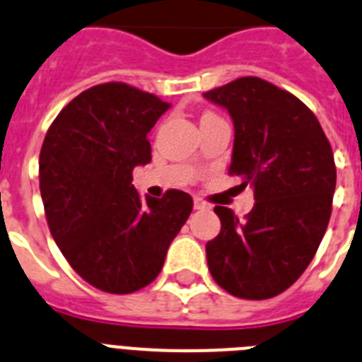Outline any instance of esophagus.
<instances>
[{"label": "esophagus", "mask_w": 362, "mask_h": 362, "mask_svg": "<svg viewBox=\"0 0 362 362\" xmlns=\"http://www.w3.org/2000/svg\"><path fill=\"white\" fill-rule=\"evenodd\" d=\"M193 207H194V209H209V207H211V206H209V204H207V202H204L202 199H194Z\"/></svg>", "instance_id": "34e87169"}]
</instances>
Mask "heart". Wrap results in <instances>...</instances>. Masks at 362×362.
Here are the masks:
<instances>
[{
  "label": "heart",
  "mask_w": 362,
  "mask_h": 362,
  "mask_svg": "<svg viewBox=\"0 0 362 362\" xmlns=\"http://www.w3.org/2000/svg\"><path fill=\"white\" fill-rule=\"evenodd\" d=\"M206 116H207V115H206Z\"/></svg>",
  "instance_id": "obj_1"
}]
</instances>
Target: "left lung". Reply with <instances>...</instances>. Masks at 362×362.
I'll use <instances>...</instances> for the list:
<instances>
[{
  "instance_id": "left-lung-1",
  "label": "left lung",
  "mask_w": 362,
  "mask_h": 362,
  "mask_svg": "<svg viewBox=\"0 0 362 362\" xmlns=\"http://www.w3.org/2000/svg\"><path fill=\"white\" fill-rule=\"evenodd\" d=\"M233 120L229 173L253 185L244 220L216 206L220 233L207 266L228 293L262 300L288 290L312 262L332 215L333 151L319 120L288 90L255 76L204 93Z\"/></svg>"
}]
</instances>
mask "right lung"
Listing matches in <instances>:
<instances>
[{"label": "right lung", "instance_id": "add662e5", "mask_svg": "<svg viewBox=\"0 0 362 362\" xmlns=\"http://www.w3.org/2000/svg\"><path fill=\"white\" fill-rule=\"evenodd\" d=\"M169 107L125 83H102L69 102L43 140L40 191L50 235L72 269L107 293L155 281L193 209L184 191L142 200L133 185V169L151 162L147 133Z\"/></svg>", "mask_w": 362, "mask_h": 362}]
</instances>
